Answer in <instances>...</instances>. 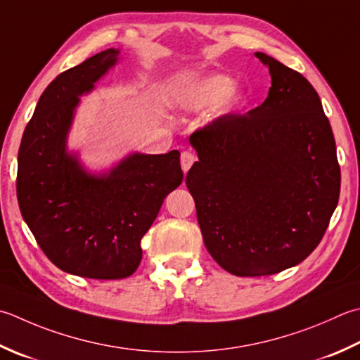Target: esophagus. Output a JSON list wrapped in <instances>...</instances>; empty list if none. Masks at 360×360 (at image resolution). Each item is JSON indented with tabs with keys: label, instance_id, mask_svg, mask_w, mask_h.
I'll list each match as a JSON object with an SVG mask.
<instances>
[{
	"label": "esophagus",
	"instance_id": "34e87169",
	"mask_svg": "<svg viewBox=\"0 0 360 360\" xmlns=\"http://www.w3.org/2000/svg\"><path fill=\"white\" fill-rule=\"evenodd\" d=\"M196 160V154L192 151H182L181 153V167H182V172L187 173L190 170V167L195 164Z\"/></svg>",
	"mask_w": 360,
	"mask_h": 360
}]
</instances>
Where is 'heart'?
<instances>
[{
  "instance_id": "b5f03b06",
  "label": "heart",
  "mask_w": 360,
  "mask_h": 360,
  "mask_svg": "<svg viewBox=\"0 0 360 360\" xmlns=\"http://www.w3.org/2000/svg\"><path fill=\"white\" fill-rule=\"evenodd\" d=\"M232 86L234 81L224 75L204 76L186 84L179 90L176 101L187 110H204L220 104L223 112H234L242 108L245 96Z\"/></svg>"
}]
</instances>
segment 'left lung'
I'll return each instance as SVG.
<instances>
[{
	"instance_id": "1",
	"label": "left lung",
	"mask_w": 360,
	"mask_h": 360,
	"mask_svg": "<svg viewBox=\"0 0 360 360\" xmlns=\"http://www.w3.org/2000/svg\"><path fill=\"white\" fill-rule=\"evenodd\" d=\"M271 75L266 100L223 114L190 136L186 176L202 240L237 276H266L319 246L339 202L340 165L329 120L301 73L256 53Z\"/></svg>"
}]
</instances>
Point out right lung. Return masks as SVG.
I'll return each mask as SVG.
<instances>
[{
    "mask_svg": "<svg viewBox=\"0 0 360 360\" xmlns=\"http://www.w3.org/2000/svg\"><path fill=\"white\" fill-rule=\"evenodd\" d=\"M110 48L60 73L41 94L18 150L17 198L41 251L58 269L123 279L142 260V237L184 173L179 151L132 154L96 178L65 153L79 95L117 62Z\"/></svg>",
    "mask_w": 360,
    "mask_h": 360,
    "instance_id": "add662e5",
    "label": "right lung"
}]
</instances>
